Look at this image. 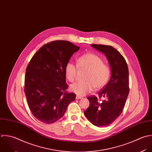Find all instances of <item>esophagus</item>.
I'll list each match as a JSON object with an SVG mask.
<instances>
[{"label": "esophagus", "mask_w": 152, "mask_h": 152, "mask_svg": "<svg viewBox=\"0 0 152 152\" xmlns=\"http://www.w3.org/2000/svg\"><path fill=\"white\" fill-rule=\"evenodd\" d=\"M81 98H82V96H78V95H77V96H76V99H81Z\"/></svg>", "instance_id": "1"}]
</instances>
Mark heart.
<instances>
[{
  "mask_svg": "<svg viewBox=\"0 0 152 152\" xmlns=\"http://www.w3.org/2000/svg\"><path fill=\"white\" fill-rule=\"evenodd\" d=\"M76 66L79 70H86L84 76L85 81L72 84L70 91L77 95L83 96L92 91L98 90L108 82L111 70L107 64L102 61L98 56L93 53H85L76 59ZM72 63L68 62L64 68L67 79L73 82L75 80L77 68Z\"/></svg>",
  "mask_w": 152,
  "mask_h": 152,
  "instance_id": "heart-1",
  "label": "heart"
}]
</instances>
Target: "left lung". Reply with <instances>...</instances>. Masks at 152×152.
Listing matches in <instances>:
<instances>
[{
  "mask_svg": "<svg viewBox=\"0 0 152 152\" xmlns=\"http://www.w3.org/2000/svg\"><path fill=\"white\" fill-rule=\"evenodd\" d=\"M104 53L110 63L111 76L108 83L98 94V96L88 97L90 104L84 111L85 117L94 125L105 127L113 123L122 113L129 94V76L124 57L110 45L91 44ZM102 97L105 99L101 100Z\"/></svg>",
  "mask_w": 152,
  "mask_h": 152,
  "instance_id": "1",
  "label": "left lung"
}]
</instances>
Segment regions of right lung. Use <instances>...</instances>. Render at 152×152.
<instances>
[{
	"label": "right lung",
	"instance_id": "obj_1",
	"mask_svg": "<svg viewBox=\"0 0 152 152\" xmlns=\"http://www.w3.org/2000/svg\"><path fill=\"white\" fill-rule=\"evenodd\" d=\"M79 47L64 40L44 44L26 69L24 91L29 110L39 121L51 124L63 117L76 94L68 92L64 68Z\"/></svg>",
	"mask_w": 152,
	"mask_h": 152
}]
</instances>
